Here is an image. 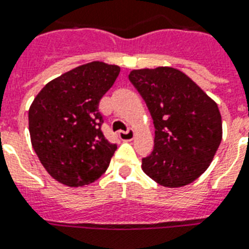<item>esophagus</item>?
I'll return each mask as SVG.
<instances>
[{"mask_svg":"<svg viewBox=\"0 0 249 249\" xmlns=\"http://www.w3.org/2000/svg\"><path fill=\"white\" fill-rule=\"evenodd\" d=\"M118 136L121 140L123 141H130L135 137V131L132 128H128L127 131H119Z\"/></svg>","mask_w":249,"mask_h":249,"instance_id":"1","label":"esophagus"}]
</instances>
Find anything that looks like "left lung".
I'll return each mask as SVG.
<instances>
[{"label": "left lung", "instance_id": "left-lung-1", "mask_svg": "<svg viewBox=\"0 0 249 249\" xmlns=\"http://www.w3.org/2000/svg\"><path fill=\"white\" fill-rule=\"evenodd\" d=\"M152 114L154 149L141 168L167 188L190 184L208 168L222 137L217 104L188 75L170 67L128 75Z\"/></svg>", "mask_w": 249, "mask_h": 249}]
</instances>
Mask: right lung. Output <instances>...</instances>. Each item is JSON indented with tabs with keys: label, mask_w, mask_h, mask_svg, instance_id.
<instances>
[{
	"label": "right lung",
	"mask_w": 249,
	"mask_h": 249,
	"mask_svg": "<svg viewBox=\"0 0 249 249\" xmlns=\"http://www.w3.org/2000/svg\"><path fill=\"white\" fill-rule=\"evenodd\" d=\"M121 68L92 61L53 79L32 103V146L46 171L67 186H83L109 167L117 144L105 139L99 103Z\"/></svg>",
	"instance_id": "1"
}]
</instances>
